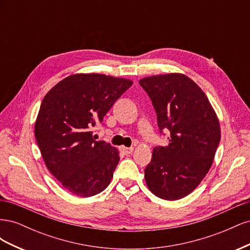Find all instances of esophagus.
Returning <instances> with one entry per match:
<instances>
[{
	"instance_id": "1",
	"label": "esophagus",
	"mask_w": 250,
	"mask_h": 250,
	"mask_svg": "<svg viewBox=\"0 0 250 250\" xmlns=\"http://www.w3.org/2000/svg\"><path fill=\"white\" fill-rule=\"evenodd\" d=\"M121 151H122L125 155H128L132 152L133 148L132 147H121Z\"/></svg>"
}]
</instances>
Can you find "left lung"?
Instances as JSON below:
<instances>
[{"label":"left lung","mask_w":250,"mask_h":250,"mask_svg":"<svg viewBox=\"0 0 250 250\" xmlns=\"http://www.w3.org/2000/svg\"><path fill=\"white\" fill-rule=\"evenodd\" d=\"M139 83L152 101L161 133L170 131L168 146L153 149L146 184L162 199L184 198L213 164L221 139L218 117L203 90L184 74L156 75Z\"/></svg>","instance_id":"8db88e82"}]
</instances>
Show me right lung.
<instances>
[{"instance_id":"right-lung-1","label":"right lung","mask_w":250,"mask_h":250,"mask_svg":"<svg viewBox=\"0 0 250 250\" xmlns=\"http://www.w3.org/2000/svg\"><path fill=\"white\" fill-rule=\"evenodd\" d=\"M132 85L125 78L75 74L44 96L34 133L48 170L65 190L80 197L101 193L110 184L120 161L109 143L90 131Z\"/></svg>"}]
</instances>
